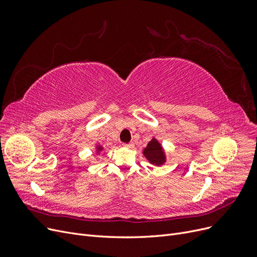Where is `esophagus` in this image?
<instances>
[{
    "mask_svg": "<svg viewBox=\"0 0 257 257\" xmlns=\"http://www.w3.org/2000/svg\"><path fill=\"white\" fill-rule=\"evenodd\" d=\"M123 146H125V147H127V148H133V147H134V143L131 142V143H128V144H123Z\"/></svg>",
    "mask_w": 257,
    "mask_h": 257,
    "instance_id": "obj_1",
    "label": "esophagus"
}]
</instances>
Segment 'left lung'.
Masks as SVG:
<instances>
[{
  "label": "left lung",
  "mask_w": 257,
  "mask_h": 257,
  "mask_svg": "<svg viewBox=\"0 0 257 257\" xmlns=\"http://www.w3.org/2000/svg\"><path fill=\"white\" fill-rule=\"evenodd\" d=\"M143 153L146 157V159L149 161L151 164H154L157 166L163 165L166 161L165 153L163 151V148L155 138L151 139V142H149V144H148V146L145 148Z\"/></svg>",
  "instance_id": "obj_1"
}]
</instances>
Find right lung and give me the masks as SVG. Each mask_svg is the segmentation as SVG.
Masks as SVG:
<instances>
[{
    "mask_svg": "<svg viewBox=\"0 0 257 257\" xmlns=\"http://www.w3.org/2000/svg\"><path fill=\"white\" fill-rule=\"evenodd\" d=\"M102 149H103V148L100 147V146H98V147H97V152H98V151H100V150H102Z\"/></svg>",
    "mask_w": 257,
    "mask_h": 257,
    "instance_id": "right-lung-1",
    "label": "right lung"
}]
</instances>
